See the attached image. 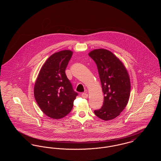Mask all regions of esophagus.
<instances>
[{
    "label": "esophagus",
    "mask_w": 161,
    "mask_h": 161,
    "mask_svg": "<svg viewBox=\"0 0 161 161\" xmlns=\"http://www.w3.org/2000/svg\"><path fill=\"white\" fill-rule=\"evenodd\" d=\"M81 96H82V98H87L88 97V94L86 93H83Z\"/></svg>",
    "instance_id": "34e87169"
}]
</instances>
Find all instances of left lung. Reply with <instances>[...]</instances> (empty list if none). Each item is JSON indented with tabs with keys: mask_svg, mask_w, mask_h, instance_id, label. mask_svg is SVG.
Instances as JSON below:
<instances>
[{
	"mask_svg": "<svg viewBox=\"0 0 161 161\" xmlns=\"http://www.w3.org/2000/svg\"><path fill=\"white\" fill-rule=\"evenodd\" d=\"M98 70L104 102L94 113L104 121L116 118L127 105L130 95V80L127 68L115 54L106 49H95L89 53Z\"/></svg>",
	"mask_w": 161,
	"mask_h": 161,
	"instance_id": "8db88e82",
	"label": "left lung"
}]
</instances>
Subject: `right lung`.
<instances>
[{
    "instance_id": "obj_1",
    "label": "right lung",
    "mask_w": 161,
    "mask_h": 161,
    "mask_svg": "<svg viewBox=\"0 0 161 161\" xmlns=\"http://www.w3.org/2000/svg\"><path fill=\"white\" fill-rule=\"evenodd\" d=\"M73 52L63 50L51 55L40 70L34 94L38 106L48 117L64 118L71 111L77 92L65 74Z\"/></svg>"
}]
</instances>
